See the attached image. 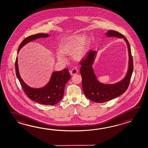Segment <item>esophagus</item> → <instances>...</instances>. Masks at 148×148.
Masks as SVG:
<instances>
[{
    "label": "esophagus",
    "instance_id": "esophagus-1",
    "mask_svg": "<svg viewBox=\"0 0 148 148\" xmlns=\"http://www.w3.org/2000/svg\"><path fill=\"white\" fill-rule=\"evenodd\" d=\"M69 72L71 75H74L75 74H76L78 73V70L75 69V68H73L72 69H71V71H69Z\"/></svg>",
    "mask_w": 148,
    "mask_h": 148
}]
</instances>
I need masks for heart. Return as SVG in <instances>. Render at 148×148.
Masks as SVG:
<instances>
[{"label": "heart", "instance_id": "b5f03b06", "mask_svg": "<svg viewBox=\"0 0 148 148\" xmlns=\"http://www.w3.org/2000/svg\"><path fill=\"white\" fill-rule=\"evenodd\" d=\"M88 47V39L86 35H72L64 37L60 41L57 55L58 60L65 62L66 59L63 55H71L75 60H80L86 54Z\"/></svg>", "mask_w": 148, "mask_h": 148}]
</instances>
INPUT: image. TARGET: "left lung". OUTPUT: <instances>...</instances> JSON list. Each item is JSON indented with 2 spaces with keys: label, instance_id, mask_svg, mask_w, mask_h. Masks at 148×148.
Listing matches in <instances>:
<instances>
[{
  "label": "left lung",
  "instance_id": "8db88e82",
  "mask_svg": "<svg viewBox=\"0 0 148 148\" xmlns=\"http://www.w3.org/2000/svg\"><path fill=\"white\" fill-rule=\"evenodd\" d=\"M108 37L115 36L123 38L126 42L129 51V63L127 75L123 79L114 84H103L97 80L94 73L92 65L97 51H90L82 58L79 63L81 65L80 74L82 79V89L86 97L94 102L103 103L114 99L123 94L129 87L133 69L132 56L129 42L125 37L115 30H109Z\"/></svg>",
  "mask_w": 148,
  "mask_h": 148
}]
</instances>
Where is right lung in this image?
<instances>
[{
    "mask_svg": "<svg viewBox=\"0 0 148 148\" xmlns=\"http://www.w3.org/2000/svg\"><path fill=\"white\" fill-rule=\"evenodd\" d=\"M48 36L49 35L47 34L40 33L27 37L19 46L18 53L21 47L28 42L39 38ZM15 71L16 76L25 94L30 100L43 105L53 106L59 102L63 97L65 85L71 78L69 69H65L53 73L49 82L44 87L34 88L26 84L21 79L18 71L17 58L16 60Z\"/></svg>",
    "mask_w": 148,
    "mask_h": 148,
    "instance_id": "add662e5",
    "label": "right lung"
}]
</instances>
